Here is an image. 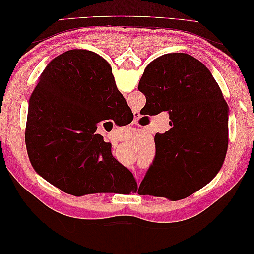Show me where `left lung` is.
<instances>
[{
  "label": "left lung",
  "instance_id": "left-lung-1",
  "mask_svg": "<svg viewBox=\"0 0 254 254\" xmlns=\"http://www.w3.org/2000/svg\"><path fill=\"white\" fill-rule=\"evenodd\" d=\"M138 90L150 116L167 111L172 128L156 134V157L137 192L180 200L218 174L228 149V109L219 84L201 62L166 54L144 69Z\"/></svg>",
  "mask_w": 254,
  "mask_h": 254
}]
</instances>
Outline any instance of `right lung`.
Returning <instances> with one entry per match:
<instances>
[{"label": "right lung", "mask_w": 254, "mask_h": 254, "mask_svg": "<svg viewBox=\"0 0 254 254\" xmlns=\"http://www.w3.org/2000/svg\"><path fill=\"white\" fill-rule=\"evenodd\" d=\"M125 103L100 55L74 49L55 57L28 101L25 142L35 172L76 197L137 187L112 156L111 144L96 134L98 124L112 119Z\"/></svg>", "instance_id": "1"}]
</instances>
